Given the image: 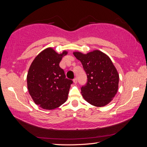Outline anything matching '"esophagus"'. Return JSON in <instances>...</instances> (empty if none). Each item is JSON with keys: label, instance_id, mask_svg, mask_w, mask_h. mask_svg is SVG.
Here are the masks:
<instances>
[{"label": "esophagus", "instance_id": "1", "mask_svg": "<svg viewBox=\"0 0 147 147\" xmlns=\"http://www.w3.org/2000/svg\"><path fill=\"white\" fill-rule=\"evenodd\" d=\"M77 82H78V80H77V79H76V78H74V79H73V82H74V84H76V83H77Z\"/></svg>", "mask_w": 147, "mask_h": 147}]
</instances>
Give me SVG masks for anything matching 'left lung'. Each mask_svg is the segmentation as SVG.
<instances>
[{
	"instance_id": "8db88e82",
	"label": "left lung",
	"mask_w": 147,
	"mask_h": 147,
	"mask_svg": "<svg viewBox=\"0 0 147 147\" xmlns=\"http://www.w3.org/2000/svg\"><path fill=\"white\" fill-rule=\"evenodd\" d=\"M86 71L88 82L81 88L83 98L91 105L102 107L112 100L119 88V76L111 59L95 50L87 54L74 52Z\"/></svg>"
}]
</instances>
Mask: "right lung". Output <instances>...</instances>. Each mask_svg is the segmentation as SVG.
Segmentation results:
<instances>
[{"label":"right lung","instance_id":"obj_1","mask_svg":"<svg viewBox=\"0 0 147 147\" xmlns=\"http://www.w3.org/2000/svg\"><path fill=\"white\" fill-rule=\"evenodd\" d=\"M64 51L58 54L49 47L41 51L31 63L27 74V87L35 104L45 109H53L63 104L68 98L73 81L65 78L59 64Z\"/></svg>","mask_w":147,"mask_h":147}]
</instances>
